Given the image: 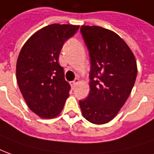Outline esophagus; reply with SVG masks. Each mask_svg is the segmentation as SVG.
<instances>
[{
  "label": "esophagus",
  "mask_w": 154,
  "mask_h": 154,
  "mask_svg": "<svg viewBox=\"0 0 154 154\" xmlns=\"http://www.w3.org/2000/svg\"><path fill=\"white\" fill-rule=\"evenodd\" d=\"M79 82V79H75L74 81H72V82H71V85H72L73 86H75V85H76V84H78Z\"/></svg>",
  "instance_id": "1"
}]
</instances>
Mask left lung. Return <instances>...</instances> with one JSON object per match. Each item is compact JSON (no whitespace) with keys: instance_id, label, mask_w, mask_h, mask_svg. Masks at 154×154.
Returning <instances> with one entry per match:
<instances>
[{"instance_id":"1","label":"left lung","mask_w":154,"mask_h":154,"mask_svg":"<svg viewBox=\"0 0 154 154\" xmlns=\"http://www.w3.org/2000/svg\"><path fill=\"white\" fill-rule=\"evenodd\" d=\"M80 32L91 59L90 94L79 100L83 116L94 124L115 117L135 83L137 68L134 54L114 32L98 26H81Z\"/></svg>"}]
</instances>
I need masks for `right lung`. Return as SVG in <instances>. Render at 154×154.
<instances>
[{
    "instance_id": "right-lung-1",
    "label": "right lung",
    "mask_w": 154,
    "mask_h": 154,
    "mask_svg": "<svg viewBox=\"0 0 154 154\" xmlns=\"http://www.w3.org/2000/svg\"><path fill=\"white\" fill-rule=\"evenodd\" d=\"M79 26L51 24L35 32L20 51L17 62V80L26 105L42 118L60 114L69 97L70 85L59 64L64 42Z\"/></svg>"
}]
</instances>
